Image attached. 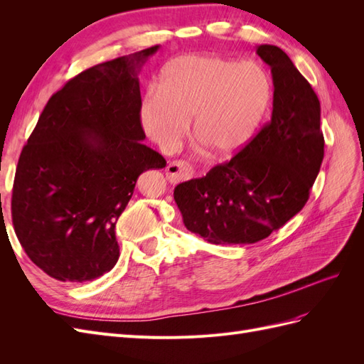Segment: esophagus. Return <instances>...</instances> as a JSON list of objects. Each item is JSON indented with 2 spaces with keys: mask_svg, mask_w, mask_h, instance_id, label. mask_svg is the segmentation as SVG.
<instances>
[{
  "mask_svg": "<svg viewBox=\"0 0 364 364\" xmlns=\"http://www.w3.org/2000/svg\"><path fill=\"white\" fill-rule=\"evenodd\" d=\"M194 174V170L190 164H186L183 161H173L167 165L165 168V176L171 183H179L182 181L191 179Z\"/></svg>",
  "mask_w": 364,
  "mask_h": 364,
  "instance_id": "esophagus-1",
  "label": "esophagus"
}]
</instances>
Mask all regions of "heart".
Returning <instances> with one entry per match:
<instances>
[{
    "mask_svg": "<svg viewBox=\"0 0 364 364\" xmlns=\"http://www.w3.org/2000/svg\"><path fill=\"white\" fill-rule=\"evenodd\" d=\"M273 100L270 75L259 63L186 54L162 68L158 92L149 91L139 118L146 134L173 150L188 132L214 155L229 158L247 147Z\"/></svg>",
    "mask_w": 364,
    "mask_h": 364,
    "instance_id": "heart-1",
    "label": "heart"
}]
</instances>
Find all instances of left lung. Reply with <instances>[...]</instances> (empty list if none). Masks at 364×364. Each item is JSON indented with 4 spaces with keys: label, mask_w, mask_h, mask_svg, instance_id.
Masks as SVG:
<instances>
[{
    "label": "left lung",
    "mask_w": 364,
    "mask_h": 364,
    "mask_svg": "<svg viewBox=\"0 0 364 364\" xmlns=\"http://www.w3.org/2000/svg\"><path fill=\"white\" fill-rule=\"evenodd\" d=\"M257 54L272 70L270 121L232 159L174 188L186 229L213 245H252L282 228L305 206L323 161L311 85L279 47Z\"/></svg>",
    "instance_id": "8db88e82"
}]
</instances>
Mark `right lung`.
I'll return each instance as SVG.
<instances>
[{
    "instance_id": "right-lung-1",
    "label": "right lung",
    "mask_w": 364,
    "mask_h": 364,
    "mask_svg": "<svg viewBox=\"0 0 364 364\" xmlns=\"http://www.w3.org/2000/svg\"><path fill=\"white\" fill-rule=\"evenodd\" d=\"M159 46L98 63L53 94L18 161L12 222L48 277L85 282L119 257L117 220L141 173L167 162L142 139L138 70Z\"/></svg>"
}]
</instances>
